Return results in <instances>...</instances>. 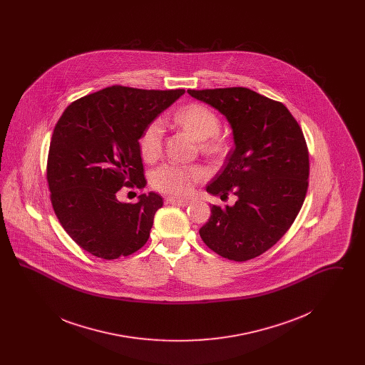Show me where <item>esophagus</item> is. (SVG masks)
<instances>
[{
  "mask_svg": "<svg viewBox=\"0 0 365 365\" xmlns=\"http://www.w3.org/2000/svg\"><path fill=\"white\" fill-rule=\"evenodd\" d=\"M168 204H174V205H179V207H187L190 205V201L189 200H182V198H168L167 200Z\"/></svg>",
  "mask_w": 365,
  "mask_h": 365,
  "instance_id": "34e87169",
  "label": "esophagus"
}]
</instances>
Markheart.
I'll return each instance as SVG.
<instances>
[{
	"label": "heart",
	"instance_id": "obj_1",
	"mask_svg": "<svg viewBox=\"0 0 365 365\" xmlns=\"http://www.w3.org/2000/svg\"><path fill=\"white\" fill-rule=\"evenodd\" d=\"M175 124L189 131L200 142L201 150L208 156H219L225 150V142L216 134L220 130V120L217 115L207 105L191 103L175 112ZM164 125L160 120L149 123L140 133L138 148L140 156L146 161H153L163 150ZM207 176L200 165H185L176 163H165L150 175L152 186L164 194L186 195L194 186Z\"/></svg>",
	"mask_w": 365,
	"mask_h": 365
}]
</instances>
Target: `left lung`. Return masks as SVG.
I'll return each mask as SVG.
<instances>
[{
  "mask_svg": "<svg viewBox=\"0 0 365 365\" xmlns=\"http://www.w3.org/2000/svg\"><path fill=\"white\" fill-rule=\"evenodd\" d=\"M187 93L226 116L235 142L207 191L238 200L226 209L212 205L200 235L225 259L252 260L287 232L304 204L309 153L302 130L284 105L246 87Z\"/></svg>",
  "mask_w": 365,
  "mask_h": 365,
  "instance_id": "left-lung-1",
  "label": "left lung"
}]
</instances>
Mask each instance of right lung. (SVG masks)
<instances>
[{"mask_svg":"<svg viewBox=\"0 0 365 365\" xmlns=\"http://www.w3.org/2000/svg\"><path fill=\"white\" fill-rule=\"evenodd\" d=\"M183 93L106 87L68 105L56 124L46 167L53 209L93 256L115 260L148 242L163 198L150 191L124 204L116 194L145 187L139 135Z\"/></svg>","mask_w":365,"mask_h":365,"instance_id":"obj_1","label":"right lung"}]
</instances>
